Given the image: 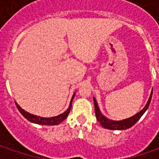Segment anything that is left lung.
<instances>
[{"mask_svg": "<svg viewBox=\"0 0 159 159\" xmlns=\"http://www.w3.org/2000/svg\"><path fill=\"white\" fill-rule=\"evenodd\" d=\"M152 92L150 93V97H149V100L147 102L146 105L144 106V108L136 113L135 115L132 116L128 119H123V120H112V119H110L106 118L104 115H102V113L101 112L99 106H98V103L95 100V98L94 97V103H95V116H96V119L98 120V122L101 124L102 127L106 128V129H111V130H125V129H128L132 127L133 125H134L136 122H137L139 119H141V117L144 114V112L147 111V109L149 108L150 105V101H151V97H152Z\"/></svg>", "mask_w": 159, "mask_h": 159, "instance_id": "1", "label": "left lung"}]
</instances>
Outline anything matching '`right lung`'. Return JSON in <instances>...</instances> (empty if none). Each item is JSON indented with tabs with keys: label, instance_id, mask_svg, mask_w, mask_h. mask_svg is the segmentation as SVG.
Segmentation results:
<instances>
[{
	"label": "right lung",
	"instance_id": "1",
	"mask_svg": "<svg viewBox=\"0 0 159 159\" xmlns=\"http://www.w3.org/2000/svg\"><path fill=\"white\" fill-rule=\"evenodd\" d=\"M74 96H75V93L73 94L72 97H71V100L70 102V104H69L68 109L64 112L58 115V116H56V117H52V118H42V117H40V116H36V115L31 114V113L25 111V110H23L16 102V108L18 109V111H20L22 115L27 120H29L30 122H32V123L43 125H57L58 124H60L61 122H63L64 119L67 118V116L69 115L70 108H71V102H72V100H73Z\"/></svg>",
	"mask_w": 159,
	"mask_h": 159
}]
</instances>
